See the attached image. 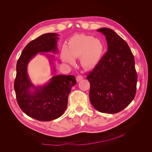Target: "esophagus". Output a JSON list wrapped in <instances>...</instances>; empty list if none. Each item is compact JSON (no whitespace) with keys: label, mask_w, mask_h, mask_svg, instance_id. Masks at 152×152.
I'll use <instances>...</instances> for the list:
<instances>
[{"label":"esophagus","mask_w":152,"mask_h":152,"mask_svg":"<svg viewBox=\"0 0 152 152\" xmlns=\"http://www.w3.org/2000/svg\"><path fill=\"white\" fill-rule=\"evenodd\" d=\"M83 79V77H82V75H78L77 77H76V80L77 82H79L81 80Z\"/></svg>","instance_id":"34e87169"}]
</instances>
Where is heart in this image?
<instances>
[{
	"instance_id": "heart-1",
	"label": "heart",
	"mask_w": 152,
	"mask_h": 152,
	"mask_svg": "<svg viewBox=\"0 0 152 152\" xmlns=\"http://www.w3.org/2000/svg\"><path fill=\"white\" fill-rule=\"evenodd\" d=\"M104 45L97 38L86 35H76L69 40L65 48L61 50L62 61L73 65L74 59L80 58L83 68L91 70L97 66L102 58Z\"/></svg>"
}]
</instances>
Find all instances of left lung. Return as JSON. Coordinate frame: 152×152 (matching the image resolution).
Instances as JSON below:
<instances>
[{"label": "left lung", "instance_id": "left-lung-1", "mask_svg": "<svg viewBox=\"0 0 152 152\" xmlns=\"http://www.w3.org/2000/svg\"><path fill=\"white\" fill-rule=\"evenodd\" d=\"M105 35L107 52L87 77L90 102L98 111L116 113L134 98L137 76L134 56L127 42L113 30H97Z\"/></svg>", "mask_w": 152, "mask_h": 152}]
</instances>
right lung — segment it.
I'll return each mask as SVG.
<instances>
[{"mask_svg":"<svg viewBox=\"0 0 152 152\" xmlns=\"http://www.w3.org/2000/svg\"><path fill=\"white\" fill-rule=\"evenodd\" d=\"M58 34H45L31 41L23 50L16 64L15 91L18 105L27 115L39 121H50L61 117L66 110L68 95L76 84L75 76L58 75L45 84L36 87L27 73L31 59L39 53L45 54L53 65L54 56L44 53H57Z\"/></svg>","mask_w":152,"mask_h":152,"instance_id":"1","label":"right lung"}]
</instances>
